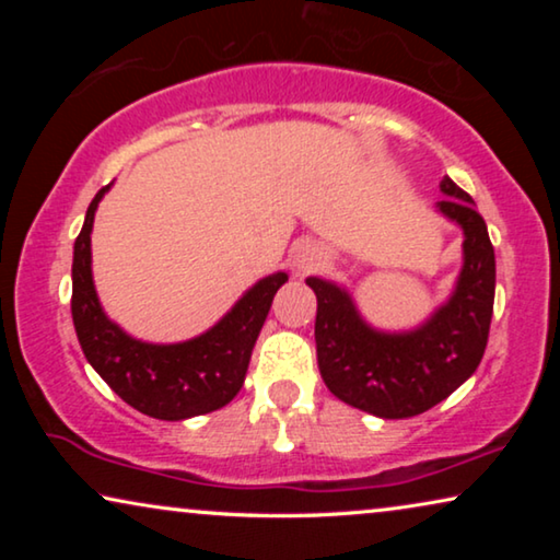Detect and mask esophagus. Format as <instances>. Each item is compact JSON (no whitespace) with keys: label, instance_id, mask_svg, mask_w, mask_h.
<instances>
[{"label":"esophagus","instance_id":"esophagus-1","mask_svg":"<svg viewBox=\"0 0 560 560\" xmlns=\"http://www.w3.org/2000/svg\"><path fill=\"white\" fill-rule=\"evenodd\" d=\"M320 259H324V255H320V249L316 247V244H303L295 255V270L301 275H308L320 265Z\"/></svg>","mask_w":560,"mask_h":560}]
</instances>
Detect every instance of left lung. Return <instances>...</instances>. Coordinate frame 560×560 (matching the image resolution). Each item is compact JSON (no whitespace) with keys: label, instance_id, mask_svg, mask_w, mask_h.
Here are the masks:
<instances>
[{"label":"left lung","instance_id":"1","mask_svg":"<svg viewBox=\"0 0 560 560\" xmlns=\"http://www.w3.org/2000/svg\"><path fill=\"white\" fill-rule=\"evenodd\" d=\"M439 211L464 229V267L451 301L410 334L374 331L347 290L308 278L318 298L316 354L326 387L377 418H412L464 385L485 357L494 308V247L474 198L451 178Z\"/></svg>","mask_w":560,"mask_h":560}]
</instances>
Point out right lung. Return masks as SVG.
Listing matches in <instances>:
<instances>
[{
    "instance_id": "1",
    "label": "right lung",
    "mask_w": 560,
    "mask_h": 560,
    "mask_svg": "<svg viewBox=\"0 0 560 560\" xmlns=\"http://www.w3.org/2000/svg\"><path fill=\"white\" fill-rule=\"evenodd\" d=\"M109 186L89 203L73 244L71 313L89 364L127 405L158 420H186L229 405L244 385L252 349L285 272L247 290L211 331L183 343H144L104 316L91 278V226Z\"/></svg>"
}]
</instances>
